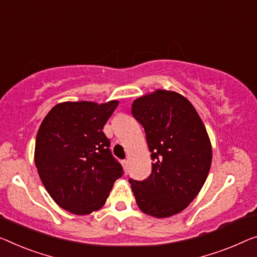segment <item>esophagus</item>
<instances>
[{
    "instance_id": "34e87169",
    "label": "esophagus",
    "mask_w": 257,
    "mask_h": 257,
    "mask_svg": "<svg viewBox=\"0 0 257 257\" xmlns=\"http://www.w3.org/2000/svg\"><path fill=\"white\" fill-rule=\"evenodd\" d=\"M122 165H123L124 171L127 172V171H128V167H129V163H128V160H123V162H122Z\"/></svg>"
}]
</instances>
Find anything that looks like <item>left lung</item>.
<instances>
[{"instance_id": "left-lung-1", "label": "left lung", "mask_w": 257, "mask_h": 257, "mask_svg": "<svg viewBox=\"0 0 257 257\" xmlns=\"http://www.w3.org/2000/svg\"><path fill=\"white\" fill-rule=\"evenodd\" d=\"M132 114L144 128L152 159L148 179H129L137 205L157 218L181 212L200 193L211 166V143L200 115L188 99L166 90L136 99Z\"/></svg>"}]
</instances>
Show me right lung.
Returning a JSON list of instances; mask_svg holds the SVG:
<instances>
[{
  "mask_svg": "<svg viewBox=\"0 0 257 257\" xmlns=\"http://www.w3.org/2000/svg\"><path fill=\"white\" fill-rule=\"evenodd\" d=\"M117 105V100L61 102L41 122L34 150L38 173L56 204L69 212L100 209L123 174L102 132Z\"/></svg>",
  "mask_w": 257,
  "mask_h": 257,
  "instance_id": "obj_1",
  "label": "right lung"
}]
</instances>
